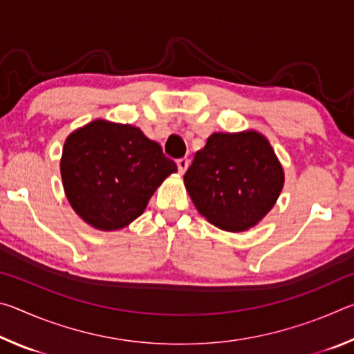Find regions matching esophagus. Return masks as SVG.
Wrapping results in <instances>:
<instances>
[{"instance_id":"34e87169","label":"esophagus","mask_w":354,"mask_h":354,"mask_svg":"<svg viewBox=\"0 0 354 354\" xmlns=\"http://www.w3.org/2000/svg\"><path fill=\"white\" fill-rule=\"evenodd\" d=\"M176 165H178L179 173H181V175H184L185 170H187V167H189V159H187V158L178 159V160H176Z\"/></svg>"}]
</instances>
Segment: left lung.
I'll list each match as a JSON object with an SVG mask.
<instances>
[{"label":"left lung","instance_id":"left-lung-1","mask_svg":"<svg viewBox=\"0 0 354 354\" xmlns=\"http://www.w3.org/2000/svg\"><path fill=\"white\" fill-rule=\"evenodd\" d=\"M184 184L209 223L247 231L272 211L284 185V170L257 131L214 133L196 151Z\"/></svg>","mask_w":354,"mask_h":354}]
</instances>
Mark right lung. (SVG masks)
Here are the masks:
<instances>
[{
  "label": "right lung",
  "instance_id": "add662e5",
  "mask_svg": "<svg viewBox=\"0 0 354 354\" xmlns=\"http://www.w3.org/2000/svg\"><path fill=\"white\" fill-rule=\"evenodd\" d=\"M176 164L133 124L93 120L64 143L61 175L75 212L100 231H117L140 217Z\"/></svg>",
  "mask_w": 354,
  "mask_h": 354
}]
</instances>
